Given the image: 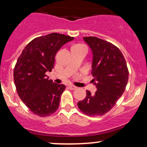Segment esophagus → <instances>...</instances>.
I'll return each mask as SVG.
<instances>
[{"label":"esophagus","instance_id":"1","mask_svg":"<svg viewBox=\"0 0 147 147\" xmlns=\"http://www.w3.org/2000/svg\"><path fill=\"white\" fill-rule=\"evenodd\" d=\"M69 88L70 89V90H75V89H77L78 87H77L76 86L74 85H69Z\"/></svg>","mask_w":147,"mask_h":147}]
</instances>
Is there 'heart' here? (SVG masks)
Returning <instances> with one entry per match:
<instances>
[{
	"mask_svg": "<svg viewBox=\"0 0 147 147\" xmlns=\"http://www.w3.org/2000/svg\"><path fill=\"white\" fill-rule=\"evenodd\" d=\"M73 49H83V50H86V47L82 45H75L72 47V50Z\"/></svg>",
	"mask_w": 147,
	"mask_h": 147,
	"instance_id": "heart-1",
	"label": "heart"
}]
</instances>
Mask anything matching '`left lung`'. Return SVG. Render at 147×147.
Returning <instances> with one entry per match:
<instances>
[{
	"label": "left lung",
	"instance_id": "obj_1",
	"mask_svg": "<svg viewBox=\"0 0 147 147\" xmlns=\"http://www.w3.org/2000/svg\"><path fill=\"white\" fill-rule=\"evenodd\" d=\"M92 53V80L97 91H87L84 100L78 103L79 109L88 116H100L109 112L125 90L129 71L119 49L97 37H84Z\"/></svg>",
	"mask_w": 147,
	"mask_h": 147
}]
</instances>
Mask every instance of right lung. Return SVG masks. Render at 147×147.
<instances>
[{
  "instance_id": "1",
  "label": "right lung",
  "mask_w": 147,
  "mask_h": 147,
  "mask_svg": "<svg viewBox=\"0 0 147 147\" xmlns=\"http://www.w3.org/2000/svg\"><path fill=\"white\" fill-rule=\"evenodd\" d=\"M73 39L56 32L35 38L18 59L13 72L18 94L30 110L38 116H49L58 108L65 86L49 80L47 73L54 67L57 52Z\"/></svg>"
}]
</instances>
